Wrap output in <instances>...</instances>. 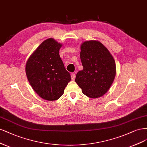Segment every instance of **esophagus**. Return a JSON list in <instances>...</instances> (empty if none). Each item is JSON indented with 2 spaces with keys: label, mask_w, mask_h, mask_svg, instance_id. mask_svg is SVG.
Segmentation results:
<instances>
[{
  "label": "esophagus",
  "mask_w": 147,
  "mask_h": 147,
  "mask_svg": "<svg viewBox=\"0 0 147 147\" xmlns=\"http://www.w3.org/2000/svg\"><path fill=\"white\" fill-rule=\"evenodd\" d=\"M71 79L72 80H74L75 78H76V75L74 73H72L71 74Z\"/></svg>",
  "instance_id": "esophagus-1"
}]
</instances>
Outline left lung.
<instances>
[{"label": "left lung", "instance_id": "8db88e82", "mask_svg": "<svg viewBox=\"0 0 147 147\" xmlns=\"http://www.w3.org/2000/svg\"><path fill=\"white\" fill-rule=\"evenodd\" d=\"M80 50L83 69L77 73L75 81L86 96L100 97L109 90L115 79V61L109 51L98 41L84 42Z\"/></svg>", "mask_w": 147, "mask_h": 147}]
</instances>
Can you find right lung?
<instances>
[{
	"label": "right lung",
	"mask_w": 147,
	"mask_h": 147,
	"mask_svg": "<svg viewBox=\"0 0 147 147\" xmlns=\"http://www.w3.org/2000/svg\"><path fill=\"white\" fill-rule=\"evenodd\" d=\"M61 45L53 38L44 41L28 59L26 72L35 92L42 99L54 101L60 98L71 80L60 55Z\"/></svg>",
	"instance_id": "add662e5"
}]
</instances>
